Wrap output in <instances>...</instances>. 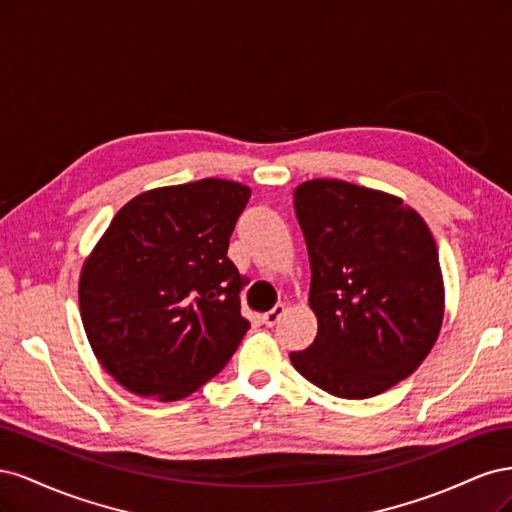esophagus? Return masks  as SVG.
Instances as JSON below:
<instances>
[{
    "label": "esophagus",
    "mask_w": 512,
    "mask_h": 512,
    "mask_svg": "<svg viewBox=\"0 0 512 512\" xmlns=\"http://www.w3.org/2000/svg\"><path fill=\"white\" fill-rule=\"evenodd\" d=\"M286 314V307L284 305H275L271 312H267V314H262V322L267 324V327H275L277 322H280V318Z\"/></svg>",
    "instance_id": "esophagus-1"
}]
</instances>
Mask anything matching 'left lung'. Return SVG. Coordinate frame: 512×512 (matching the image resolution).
Segmentation results:
<instances>
[{
  "instance_id": "1",
  "label": "left lung",
  "mask_w": 512,
  "mask_h": 512,
  "mask_svg": "<svg viewBox=\"0 0 512 512\" xmlns=\"http://www.w3.org/2000/svg\"><path fill=\"white\" fill-rule=\"evenodd\" d=\"M318 333L290 352L299 374L342 399H367L408 378L436 344L444 280L436 241L404 200L342 179L294 188Z\"/></svg>"
}]
</instances>
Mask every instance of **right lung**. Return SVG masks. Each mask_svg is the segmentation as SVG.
Returning a JSON list of instances; mask_svg holds the SVG:
<instances>
[{"instance_id":"add662e5","label":"right lung","mask_w":512,"mask_h":512,"mask_svg":"<svg viewBox=\"0 0 512 512\" xmlns=\"http://www.w3.org/2000/svg\"><path fill=\"white\" fill-rule=\"evenodd\" d=\"M252 190L228 179L166 185L123 205L79 280L83 327L123 389L158 401L218 376L250 322L228 241Z\"/></svg>"}]
</instances>
